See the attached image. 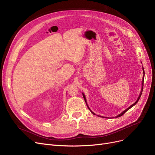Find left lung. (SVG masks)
Segmentation results:
<instances>
[{
	"label": "left lung",
	"instance_id": "8db88e82",
	"mask_svg": "<svg viewBox=\"0 0 155 155\" xmlns=\"http://www.w3.org/2000/svg\"><path fill=\"white\" fill-rule=\"evenodd\" d=\"M143 72H144V69H143ZM143 82H144V77H143V83H142V85H143V87H142V90H141V93H140V94H139V97H138V98H137V101L134 103V104H132L131 106H130L129 108H127L126 110H124V112H122V113H121L120 114H119V115H117V116H116L115 117L116 118H117V117H121V116H122L125 113H126L127 111V110H129L130 108H132V107H133L134 105H135L136 104H137V101H139V98H140V97H141V94H142V92H143ZM83 98H84V101H85V102H86V105H87V103H86V98H85V96H84V94H83ZM87 107H88V106H87ZM88 108H89V110H90V111H91V112L93 114H94V115H95L92 111H91V110L90 109V108L89 107H88ZM98 117H101V116H98ZM104 118H106V117H104Z\"/></svg>",
	"mask_w": 155,
	"mask_h": 155
}]
</instances>
